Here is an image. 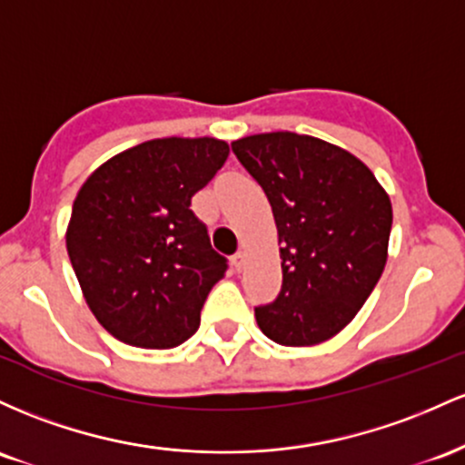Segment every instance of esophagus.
<instances>
[{"instance_id":"1","label":"esophagus","mask_w":465,"mask_h":465,"mask_svg":"<svg viewBox=\"0 0 465 465\" xmlns=\"http://www.w3.org/2000/svg\"><path fill=\"white\" fill-rule=\"evenodd\" d=\"M243 261H246V252H243V250H239V252H234L232 257H231V263H232V268L237 270H242L243 268Z\"/></svg>"}]
</instances>
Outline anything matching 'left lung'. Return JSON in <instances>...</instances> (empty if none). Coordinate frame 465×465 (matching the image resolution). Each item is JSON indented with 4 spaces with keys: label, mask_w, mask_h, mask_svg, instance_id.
<instances>
[{
    "label": "left lung",
    "mask_w": 465,
    "mask_h": 465,
    "mask_svg": "<svg viewBox=\"0 0 465 465\" xmlns=\"http://www.w3.org/2000/svg\"><path fill=\"white\" fill-rule=\"evenodd\" d=\"M234 155L268 195L283 285L254 310L259 330L285 347L342 331L369 299L389 257V193L349 151L292 132L254 134Z\"/></svg>",
    "instance_id": "obj_1"
}]
</instances>
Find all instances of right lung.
Masks as SVG:
<instances>
[{
  "mask_svg": "<svg viewBox=\"0 0 465 465\" xmlns=\"http://www.w3.org/2000/svg\"><path fill=\"white\" fill-rule=\"evenodd\" d=\"M217 138H155L114 155L83 182L65 246L87 307L140 349H171L200 327L208 292L226 274L191 211L226 163Z\"/></svg>",
  "mask_w": 465,
  "mask_h": 465,
  "instance_id": "1",
  "label": "right lung"
}]
</instances>
